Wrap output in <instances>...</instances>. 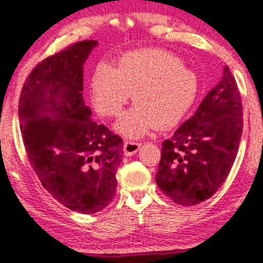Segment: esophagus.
I'll return each mask as SVG.
<instances>
[{
    "label": "esophagus",
    "mask_w": 263,
    "mask_h": 263,
    "mask_svg": "<svg viewBox=\"0 0 263 263\" xmlns=\"http://www.w3.org/2000/svg\"><path fill=\"white\" fill-rule=\"evenodd\" d=\"M141 143L136 141H125L123 142V151L126 156H134L138 149H140Z\"/></svg>",
    "instance_id": "1"
}]
</instances>
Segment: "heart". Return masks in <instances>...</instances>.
Returning a JSON list of instances; mask_svg holds the SVG:
<instances>
[{"label":"heart","mask_w":263,"mask_h":263,"mask_svg":"<svg viewBox=\"0 0 263 263\" xmlns=\"http://www.w3.org/2000/svg\"><path fill=\"white\" fill-rule=\"evenodd\" d=\"M90 90L93 106L107 117L119 116L134 92L137 104L123 115L116 129L127 137H140L156 126L179 122L194 101L198 81L171 53L143 48L120 57L115 69L99 64Z\"/></svg>","instance_id":"obj_1"}]
</instances>
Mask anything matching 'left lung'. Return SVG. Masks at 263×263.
I'll return each instance as SVG.
<instances>
[{
	"label": "left lung",
	"mask_w": 263,
	"mask_h": 263,
	"mask_svg": "<svg viewBox=\"0 0 263 263\" xmlns=\"http://www.w3.org/2000/svg\"><path fill=\"white\" fill-rule=\"evenodd\" d=\"M242 126L237 84L230 69L224 66L221 79L195 114L162 143L156 174L159 189L184 206L213 197L230 173Z\"/></svg>",
	"instance_id": "1"
}]
</instances>
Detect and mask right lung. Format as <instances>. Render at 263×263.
Segmentation results:
<instances>
[{"mask_svg":"<svg viewBox=\"0 0 263 263\" xmlns=\"http://www.w3.org/2000/svg\"><path fill=\"white\" fill-rule=\"evenodd\" d=\"M96 41L78 42L32 70L18 104L28 161L42 185L68 209L95 214L116 192L122 138L91 120L83 65Z\"/></svg>","mask_w":263,"mask_h":263,"instance_id":"obj_1","label":"right lung"}]
</instances>
